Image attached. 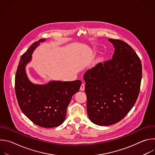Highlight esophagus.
Masks as SVG:
<instances>
[{"instance_id": "1", "label": "esophagus", "mask_w": 155, "mask_h": 155, "mask_svg": "<svg viewBox=\"0 0 155 155\" xmlns=\"http://www.w3.org/2000/svg\"><path fill=\"white\" fill-rule=\"evenodd\" d=\"M80 90H81V91H84V83H82V84H81Z\"/></svg>"}]
</instances>
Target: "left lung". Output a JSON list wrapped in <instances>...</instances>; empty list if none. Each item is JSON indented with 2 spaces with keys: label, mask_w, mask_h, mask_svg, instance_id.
<instances>
[{
  "label": "left lung",
  "mask_w": 155,
  "mask_h": 155,
  "mask_svg": "<svg viewBox=\"0 0 155 155\" xmlns=\"http://www.w3.org/2000/svg\"><path fill=\"white\" fill-rule=\"evenodd\" d=\"M115 48L112 59L97 64L84 74L87 112L99 126L119 122L134 105L140 91L142 63L124 41L109 38Z\"/></svg>",
  "instance_id": "8db88e82"
}]
</instances>
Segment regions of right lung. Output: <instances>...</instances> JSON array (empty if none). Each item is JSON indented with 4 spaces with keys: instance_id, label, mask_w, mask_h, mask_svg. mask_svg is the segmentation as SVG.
I'll return each instance as SVG.
<instances>
[{
    "instance_id": "obj_1",
    "label": "right lung",
    "mask_w": 155,
    "mask_h": 155,
    "mask_svg": "<svg viewBox=\"0 0 155 155\" xmlns=\"http://www.w3.org/2000/svg\"><path fill=\"white\" fill-rule=\"evenodd\" d=\"M45 40L34 42L21 56L15 76V93L23 113L37 126L49 128L63 123L72 97L78 92L81 82L51 81L36 84L29 80L26 65L31 61L34 50Z\"/></svg>"
}]
</instances>
